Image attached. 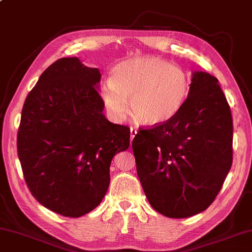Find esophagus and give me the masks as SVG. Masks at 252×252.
<instances>
[{
  "label": "esophagus",
  "mask_w": 252,
  "mask_h": 252,
  "mask_svg": "<svg viewBox=\"0 0 252 252\" xmlns=\"http://www.w3.org/2000/svg\"><path fill=\"white\" fill-rule=\"evenodd\" d=\"M130 132H131V140H133V138H134V136H136V134H137L138 130L136 129V127H131Z\"/></svg>",
  "instance_id": "obj_1"
}]
</instances>
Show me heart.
Segmentation results:
<instances>
[{
    "label": "heart",
    "mask_w": 252,
    "mask_h": 252,
    "mask_svg": "<svg viewBox=\"0 0 252 252\" xmlns=\"http://www.w3.org/2000/svg\"><path fill=\"white\" fill-rule=\"evenodd\" d=\"M191 80L182 67L157 56H137L116 64L100 87L103 103L115 120H123L127 102L132 118L156 126L178 116L189 98Z\"/></svg>",
    "instance_id": "b5f03b06"
}]
</instances>
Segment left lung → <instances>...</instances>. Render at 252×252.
<instances>
[{
	"mask_svg": "<svg viewBox=\"0 0 252 252\" xmlns=\"http://www.w3.org/2000/svg\"><path fill=\"white\" fill-rule=\"evenodd\" d=\"M232 142L233 121L219 80L196 71L179 115L133 138L137 173L150 206L171 219L207 209L230 172Z\"/></svg>",
	"mask_w": 252,
	"mask_h": 252,
	"instance_id": "8db88e82",
	"label": "left lung"
}]
</instances>
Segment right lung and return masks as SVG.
<instances>
[{
  "instance_id": "1",
  "label": "right lung",
  "mask_w": 252,
  "mask_h": 252,
  "mask_svg": "<svg viewBox=\"0 0 252 252\" xmlns=\"http://www.w3.org/2000/svg\"><path fill=\"white\" fill-rule=\"evenodd\" d=\"M99 70L78 58L51 64L28 94L18 131V156L36 200L65 217L100 204L115 154L129 148L130 129L108 121Z\"/></svg>"
}]
</instances>
